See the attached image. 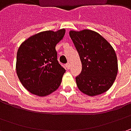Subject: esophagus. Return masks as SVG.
<instances>
[{
  "instance_id": "1",
  "label": "esophagus",
  "mask_w": 131,
  "mask_h": 131,
  "mask_svg": "<svg viewBox=\"0 0 131 131\" xmlns=\"http://www.w3.org/2000/svg\"><path fill=\"white\" fill-rule=\"evenodd\" d=\"M70 67H71V63H66V68H68V69H69V68H70Z\"/></svg>"
}]
</instances>
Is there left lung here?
<instances>
[{
	"label": "left lung",
	"instance_id": "1",
	"mask_svg": "<svg viewBox=\"0 0 131 131\" xmlns=\"http://www.w3.org/2000/svg\"><path fill=\"white\" fill-rule=\"evenodd\" d=\"M69 35L82 65V72L76 77L79 90L90 96L106 92L113 84L118 71L113 47L93 30H71Z\"/></svg>",
	"mask_w": 131,
	"mask_h": 131
}]
</instances>
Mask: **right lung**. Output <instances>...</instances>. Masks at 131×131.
Here are the masks:
<instances>
[{
    "label": "right lung",
    "instance_id": "add662e5",
    "mask_svg": "<svg viewBox=\"0 0 131 131\" xmlns=\"http://www.w3.org/2000/svg\"><path fill=\"white\" fill-rule=\"evenodd\" d=\"M65 33V29L38 33L25 40L18 49L17 74L30 93L42 97L60 87L66 70L58 63L55 47Z\"/></svg>",
    "mask_w": 131,
    "mask_h": 131
}]
</instances>
